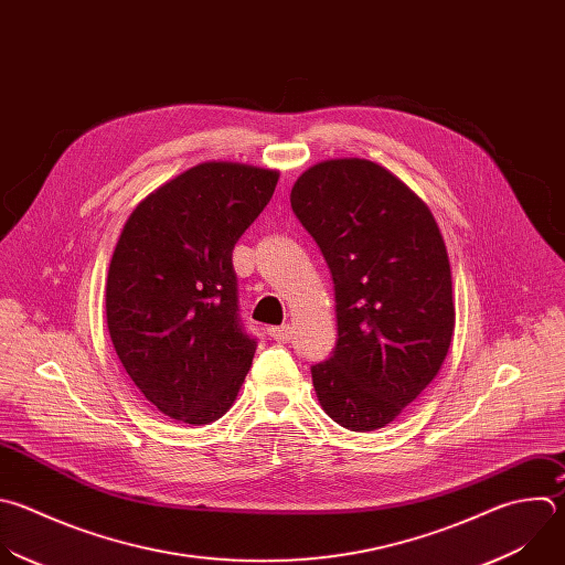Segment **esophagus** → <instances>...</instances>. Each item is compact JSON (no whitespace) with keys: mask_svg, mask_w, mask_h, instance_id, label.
I'll use <instances>...</instances> for the list:
<instances>
[{"mask_svg":"<svg viewBox=\"0 0 565 565\" xmlns=\"http://www.w3.org/2000/svg\"><path fill=\"white\" fill-rule=\"evenodd\" d=\"M268 334H270L275 341H279V343H288V341L292 339V328H290L288 323H284V326H273V328H268Z\"/></svg>","mask_w":565,"mask_h":565,"instance_id":"34e87169","label":"esophagus"}]
</instances>
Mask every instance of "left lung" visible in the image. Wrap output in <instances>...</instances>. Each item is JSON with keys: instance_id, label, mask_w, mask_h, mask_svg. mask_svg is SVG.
<instances>
[{"instance_id": "left-lung-1", "label": "left lung", "mask_w": 565, "mask_h": 565, "mask_svg": "<svg viewBox=\"0 0 565 565\" xmlns=\"http://www.w3.org/2000/svg\"><path fill=\"white\" fill-rule=\"evenodd\" d=\"M334 284L337 345L310 365L332 422L391 424L437 377L455 330L448 253L428 206L386 168L330 159L290 193Z\"/></svg>"}]
</instances>
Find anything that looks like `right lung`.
I'll list each match as a JSON object with an SVG mask.
<instances>
[{"mask_svg": "<svg viewBox=\"0 0 565 565\" xmlns=\"http://www.w3.org/2000/svg\"><path fill=\"white\" fill-rule=\"evenodd\" d=\"M279 172L209 161L128 217L106 284V319L128 377L166 417L211 424L233 406L257 339L239 315L233 248Z\"/></svg>", "mask_w": 565, "mask_h": 565, "instance_id": "obj_1", "label": "right lung"}]
</instances>
